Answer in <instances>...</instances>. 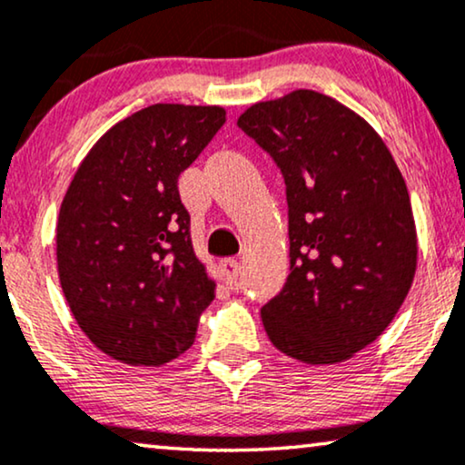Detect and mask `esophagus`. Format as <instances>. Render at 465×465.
<instances>
[{
    "instance_id": "esophagus-1",
    "label": "esophagus",
    "mask_w": 465,
    "mask_h": 465,
    "mask_svg": "<svg viewBox=\"0 0 465 465\" xmlns=\"http://www.w3.org/2000/svg\"><path fill=\"white\" fill-rule=\"evenodd\" d=\"M220 271H222V279H224L226 285H237L239 277H241V264L239 260L234 258H226L220 262Z\"/></svg>"
}]
</instances>
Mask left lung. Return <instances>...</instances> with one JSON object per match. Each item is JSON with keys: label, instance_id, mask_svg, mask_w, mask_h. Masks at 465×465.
Listing matches in <instances>:
<instances>
[{"label": "left lung", "instance_id": "1", "mask_svg": "<svg viewBox=\"0 0 465 465\" xmlns=\"http://www.w3.org/2000/svg\"><path fill=\"white\" fill-rule=\"evenodd\" d=\"M282 171L290 275L262 307L266 334L304 364H334L377 341L417 269L411 196L371 124L339 101L294 91L237 120Z\"/></svg>", "mask_w": 465, "mask_h": 465}]
</instances>
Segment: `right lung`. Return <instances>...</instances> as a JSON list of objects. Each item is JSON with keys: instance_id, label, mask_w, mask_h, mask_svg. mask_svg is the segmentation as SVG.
I'll list each match as a JSON object with an SVG mask.
<instances>
[{"instance_id": "right-lung-1", "label": "right lung", "mask_w": 465, "mask_h": 465, "mask_svg": "<svg viewBox=\"0 0 465 465\" xmlns=\"http://www.w3.org/2000/svg\"><path fill=\"white\" fill-rule=\"evenodd\" d=\"M226 123L218 105L156 104L114 124L75 171L56 224L69 309L93 345L161 366L194 342L215 283L199 262L177 177Z\"/></svg>"}]
</instances>
